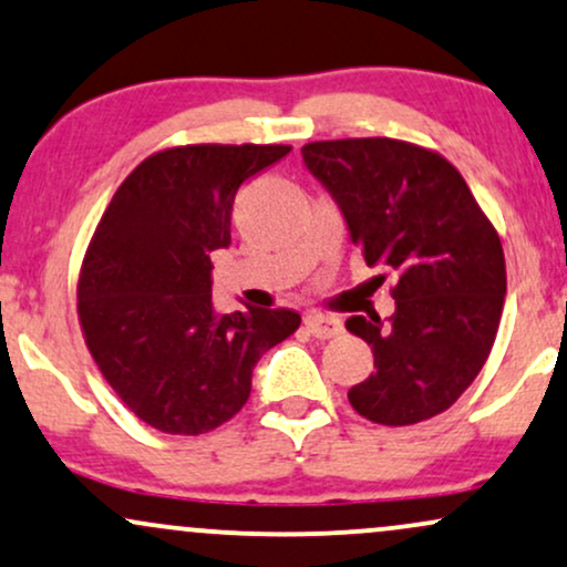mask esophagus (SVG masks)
<instances>
[{
    "label": "esophagus",
    "mask_w": 567,
    "mask_h": 567,
    "mask_svg": "<svg viewBox=\"0 0 567 567\" xmlns=\"http://www.w3.org/2000/svg\"><path fill=\"white\" fill-rule=\"evenodd\" d=\"M305 326H308V331L316 339H331L342 331V321H339V318L318 316V312H312V316L305 318Z\"/></svg>",
    "instance_id": "obj_1"
}]
</instances>
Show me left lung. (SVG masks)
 Masks as SVG:
<instances>
[{
    "label": "left lung",
    "mask_w": 567,
    "mask_h": 567,
    "mask_svg": "<svg viewBox=\"0 0 567 567\" xmlns=\"http://www.w3.org/2000/svg\"><path fill=\"white\" fill-rule=\"evenodd\" d=\"M302 158L365 265L398 278L390 321L344 323L371 344L377 369L348 392L350 405L388 427L443 414L481 374L502 321L507 270L496 228L456 166L414 143L321 140Z\"/></svg>",
    "instance_id": "obj_1"
}]
</instances>
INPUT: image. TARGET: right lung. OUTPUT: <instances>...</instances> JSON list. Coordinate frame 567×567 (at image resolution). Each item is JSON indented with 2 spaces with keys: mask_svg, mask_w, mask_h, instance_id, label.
<instances>
[{
  "mask_svg": "<svg viewBox=\"0 0 567 567\" xmlns=\"http://www.w3.org/2000/svg\"><path fill=\"white\" fill-rule=\"evenodd\" d=\"M291 145H179L135 166L103 212L79 276V321L100 374L137 419L202 435L244 409L259 358L299 312L212 308V251L236 193Z\"/></svg>",
  "mask_w": 567,
  "mask_h": 567,
  "instance_id": "obj_1",
  "label": "right lung"
}]
</instances>
